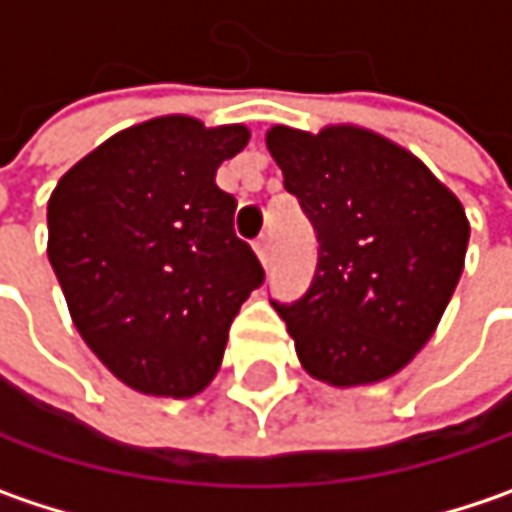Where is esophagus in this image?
Listing matches in <instances>:
<instances>
[{"label": "esophagus", "instance_id": "34e87169", "mask_svg": "<svg viewBox=\"0 0 512 512\" xmlns=\"http://www.w3.org/2000/svg\"><path fill=\"white\" fill-rule=\"evenodd\" d=\"M256 256L262 259V265L271 262V236H262L256 241Z\"/></svg>", "mask_w": 512, "mask_h": 512}]
</instances>
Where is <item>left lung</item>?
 Wrapping results in <instances>:
<instances>
[{"label": "left lung", "instance_id": "left-lung-1", "mask_svg": "<svg viewBox=\"0 0 512 512\" xmlns=\"http://www.w3.org/2000/svg\"><path fill=\"white\" fill-rule=\"evenodd\" d=\"M268 151L317 236L306 294L276 303L300 364L335 387L382 382L431 338L463 274L455 195L379 133L276 125Z\"/></svg>", "mask_w": 512, "mask_h": 512}]
</instances>
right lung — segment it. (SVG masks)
<instances>
[{
  "label": "right lung",
  "mask_w": 512,
  "mask_h": 512,
  "mask_svg": "<svg viewBox=\"0 0 512 512\" xmlns=\"http://www.w3.org/2000/svg\"><path fill=\"white\" fill-rule=\"evenodd\" d=\"M247 139L244 125L151 119L72 165L49 198V262L75 329L133 390L201 393L265 282L233 230L236 198L215 183Z\"/></svg>",
  "instance_id": "right-lung-1"
}]
</instances>
